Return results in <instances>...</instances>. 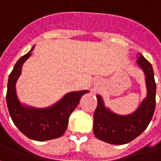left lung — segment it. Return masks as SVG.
I'll return each instance as SVG.
<instances>
[{
  "mask_svg": "<svg viewBox=\"0 0 161 161\" xmlns=\"http://www.w3.org/2000/svg\"><path fill=\"white\" fill-rule=\"evenodd\" d=\"M137 64L144 71L147 97L135 112L129 115H119L105 107L104 100L97 95V105L93 115V132L97 138L112 145H124L143 132L153 116L156 105V84L152 64L139 54Z\"/></svg>",
  "mask_w": 161,
  "mask_h": 161,
  "instance_id": "left-lung-1",
  "label": "left lung"
}]
</instances>
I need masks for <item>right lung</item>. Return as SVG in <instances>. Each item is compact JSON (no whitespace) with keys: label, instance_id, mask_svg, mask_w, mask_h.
<instances>
[{"label":"right lung","instance_id":"add662e5","mask_svg":"<svg viewBox=\"0 0 161 161\" xmlns=\"http://www.w3.org/2000/svg\"><path fill=\"white\" fill-rule=\"evenodd\" d=\"M22 56L14 64L8 81L7 105L15 126L29 139L45 141L61 137L66 131L71 112L81 97L89 91L67 93L57 103L47 108H34L22 104L18 99L15 84L22 73L24 62L31 56V51Z\"/></svg>","mask_w":161,"mask_h":161}]
</instances>
